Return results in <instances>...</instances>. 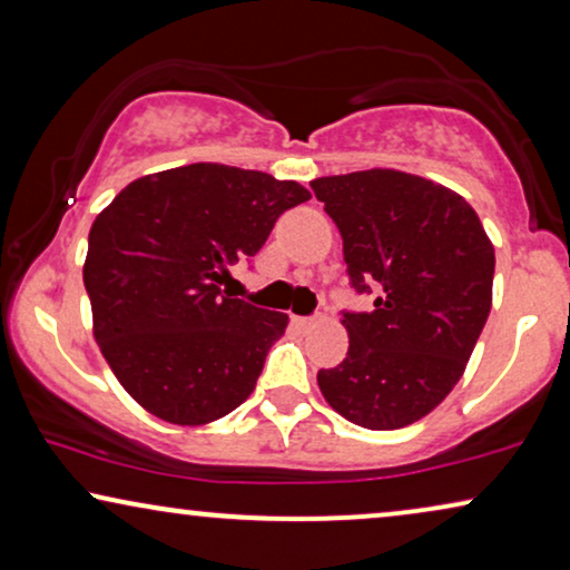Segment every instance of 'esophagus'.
I'll return each instance as SVG.
<instances>
[{"label": "esophagus", "mask_w": 570, "mask_h": 570, "mask_svg": "<svg viewBox=\"0 0 570 570\" xmlns=\"http://www.w3.org/2000/svg\"><path fill=\"white\" fill-rule=\"evenodd\" d=\"M292 323L296 325V327H302V331H307V327H312V325H317V317H292Z\"/></svg>", "instance_id": "esophagus-1"}]
</instances>
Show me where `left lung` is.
Segmentation results:
<instances>
[{
    "instance_id": "8db88e82",
    "label": "left lung",
    "mask_w": 570,
    "mask_h": 570,
    "mask_svg": "<svg viewBox=\"0 0 570 570\" xmlns=\"http://www.w3.org/2000/svg\"><path fill=\"white\" fill-rule=\"evenodd\" d=\"M372 312H343L348 354L320 368L333 411L392 431L429 415L460 382L493 299L495 255L475 208L434 180L362 170L312 180Z\"/></svg>"
}]
</instances>
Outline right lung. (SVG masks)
I'll list each match as a JSON object with an SVG mask.
<instances>
[{"label": "right lung", "instance_id": "add662e5", "mask_svg": "<svg viewBox=\"0 0 570 570\" xmlns=\"http://www.w3.org/2000/svg\"><path fill=\"white\" fill-rule=\"evenodd\" d=\"M307 198L294 180L196 163L128 183L98 214L82 271L92 333L144 411L202 426L245 403L288 317L232 299L229 266Z\"/></svg>", "mask_w": 570, "mask_h": 570}]
</instances>
